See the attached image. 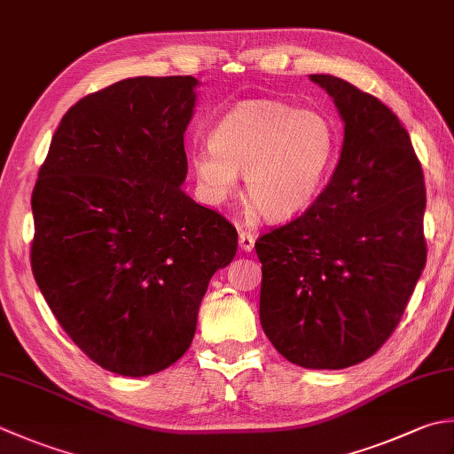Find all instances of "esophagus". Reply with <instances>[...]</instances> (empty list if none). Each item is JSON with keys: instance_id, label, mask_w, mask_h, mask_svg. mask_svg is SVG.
Here are the masks:
<instances>
[{"instance_id": "1", "label": "esophagus", "mask_w": 454, "mask_h": 454, "mask_svg": "<svg viewBox=\"0 0 454 454\" xmlns=\"http://www.w3.org/2000/svg\"><path fill=\"white\" fill-rule=\"evenodd\" d=\"M238 239H239V247H242L244 252H252V250H254V244H255L254 234L246 232V230H239Z\"/></svg>"}]
</instances>
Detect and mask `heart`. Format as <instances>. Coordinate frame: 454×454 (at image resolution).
Masks as SVG:
<instances>
[{
  "label": "heart",
  "mask_w": 454,
  "mask_h": 454,
  "mask_svg": "<svg viewBox=\"0 0 454 454\" xmlns=\"http://www.w3.org/2000/svg\"><path fill=\"white\" fill-rule=\"evenodd\" d=\"M212 147L191 153V165L208 202L220 204L238 189L270 220L305 212L331 175L339 133L328 115L275 100L238 104L216 121Z\"/></svg>",
  "instance_id": "b5f03b06"
}]
</instances>
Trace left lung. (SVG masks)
<instances>
[{
  "instance_id": "obj_1",
  "label": "left lung",
  "mask_w": 454,
  "mask_h": 454,
  "mask_svg": "<svg viewBox=\"0 0 454 454\" xmlns=\"http://www.w3.org/2000/svg\"><path fill=\"white\" fill-rule=\"evenodd\" d=\"M344 121L340 161L299 218L257 238L260 321L281 356L342 370L384 346L427 262L425 181L410 133L376 96L310 74Z\"/></svg>"
}]
</instances>
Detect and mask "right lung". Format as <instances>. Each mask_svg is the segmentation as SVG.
<instances>
[{"instance_id": "add662e5", "label": "right lung", "mask_w": 454, "mask_h": 454, "mask_svg": "<svg viewBox=\"0 0 454 454\" xmlns=\"http://www.w3.org/2000/svg\"><path fill=\"white\" fill-rule=\"evenodd\" d=\"M192 76H137L84 96L52 136L31 208V270L73 342L120 376L189 350L200 301L238 232L186 179Z\"/></svg>"}]
</instances>
